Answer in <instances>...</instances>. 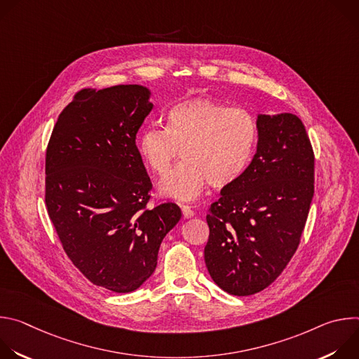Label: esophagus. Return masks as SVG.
Returning <instances> with one entry per match:
<instances>
[{
  "mask_svg": "<svg viewBox=\"0 0 359 359\" xmlns=\"http://www.w3.org/2000/svg\"><path fill=\"white\" fill-rule=\"evenodd\" d=\"M180 209H182V215L184 219H190L194 216V212L191 210L190 206H186V204H180Z\"/></svg>",
  "mask_w": 359,
  "mask_h": 359,
  "instance_id": "esophagus-1",
  "label": "esophagus"
}]
</instances>
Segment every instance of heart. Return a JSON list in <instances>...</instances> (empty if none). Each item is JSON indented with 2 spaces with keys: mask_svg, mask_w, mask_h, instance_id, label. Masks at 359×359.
Here are the masks:
<instances>
[{
  "mask_svg": "<svg viewBox=\"0 0 359 359\" xmlns=\"http://www.w3.org/2000/svg\"><path fill=\"white\" fill-rule=\"evenodd\" d=\"M257 140V119L247 109L191 97L168 111L165 129L144 126L137 136V151L153 175L165 176L180 149L183 161L161 180L159 193L187 201L208 182L216 189L234 183L248 166Z\"/></svg>",
  "mask_w": 359,
  "mask_h": 359,
  "instance_id": "obj_1",
  "label": "heart"
}]
</instances>
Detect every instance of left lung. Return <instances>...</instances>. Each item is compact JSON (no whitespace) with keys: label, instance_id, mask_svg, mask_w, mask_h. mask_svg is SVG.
<instances>
[{"label":"left lung","instance_id":"left-lung-1","mask_svg":"<svg viewBox=\"0 0 359 359\" xmlns=\"http://www.w3.org/2000/svg\"><path fill=\"white\" fill-rule=\"evenodd\" d=\"M257 151L220 191L206 217L204 262L213 281L231 295L267 288L287 267L314 196V151L292 114L259 115Z\"/></svg>","mask_w":359,"mask_h":359}]
</instances>
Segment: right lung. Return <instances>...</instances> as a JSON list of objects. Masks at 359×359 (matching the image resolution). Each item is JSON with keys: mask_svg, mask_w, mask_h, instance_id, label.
<instances>
[{"mask_svg": "<svg viewBox=\"0 0 359 359\" xmlns=\"http://www.w3.org/2000/svg\"><path fill=\"white\" fill-rule=\"evenodd\" d=\"M142 85L82 89L61 112L45 158V204L74 266L95 285L137 290L182 212L147 209L151 182L136 133L153 104Z\"/></svg>", "mask_w": 359, "mask_h": 359, "instance_id": "obj_1", "label": "right lung"}]
</instances>
